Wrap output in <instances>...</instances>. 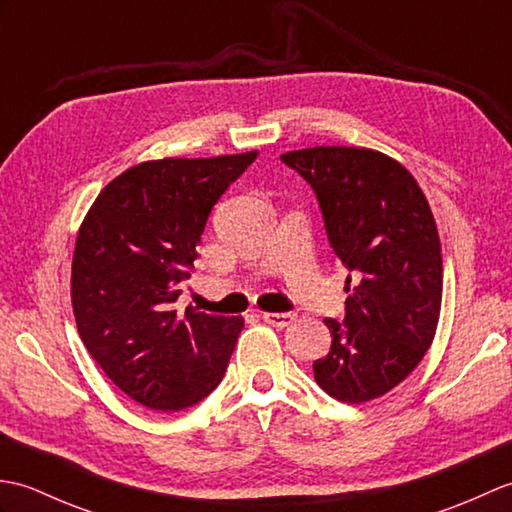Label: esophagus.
<instances>
[{
    "label": "esophagus",
    "mask_w": 512,
    "mask_h": 512,
    "mask_svg": "<svg viewBox=\"0 0 512 512\" xmlns=\"http://www.w3.org/2000/svg\"><path fill=\"white\" fill-rule=\"evenodd\" d=\"M262 319L273 325V328H286L292 321H295V312H264Z\"/></svg>",
    "instance_id": "obj_1"
}]
</instances>
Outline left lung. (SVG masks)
Here are the masks:
<instances>
[{"label":"left lung","mask_w":512,"mask_h":512,"mask_svg":"<svg viewBox=\"0 0 512 512\" xmlns=\"http://www.w3.org/2000/svg\"><path fill=\"white\" fill-rule=\"evenodd\" d=\"M281 160L317 193L328 242L350 270L345 319H323L332 347L314 361V380L341 402L374 400L416 369L436 336V220L411 173L380 151L312 147Z\"/></svg>","instance_id":"1"}]
</instances>
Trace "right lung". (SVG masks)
Returning <instances> with one entry per match:
<instances>
[{
	"label": "right lung",
	"instance_id": "1",
	"mask_svg": "<svg viewBox=\"0 0 512 512\" xmlns=\"http://www.w3.org/2000/svg\"><path fill=\"white\" fill-rule=\"evenodd\" d=\"M257 151L162 158L123 171L76 237L72 308L88 352L147 409L180 411L220 385L242 317L178 310L215 202Z\"/></svg>",
	"mask_w": 512,
	"mask_h": 512
}]
</instances>
